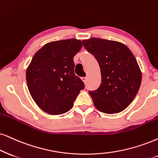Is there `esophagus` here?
Segmentation results:
<instances>
[{"instance_id": "obj_1", "label": "esophagus", "mask_w": 158, "mask_h": 158, "mask_svg": "<svg viewBox=\"0 0 158 158\" xmlns=\"http://www.w3.org/2000/svg\"><path fill=\"white\" fill-rule=\"evenodd\" d=\"M81 79H82V81H84V82L86 83V82H87V77H81Z\"/></svg>"}]
</instances>
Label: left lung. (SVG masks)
<instances>
[{"label":"left lung","mask_w":158,"mask_h":158,"mask_svg":"<svg viewBox=\"0 0 158 158\" xmlns=\"http://www.w3.org/2000/svg\"><path fill=\"white\" fill-rule=\"evenodd\" d=\"M82 44L101 68V85L89 91L95 106L107 114L123 111L135 98L141 82L134 55L118 41L92 38L83 40Z\"/></svg>","instance_id":"8db88e82"}]
</instances>
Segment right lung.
Segmentation results:
<instances>
[{
  "mask_svg": "<svg viewBox=\"0 0 158 158\" xmlns=\"http://www.w3.org/2000/svg\"><path fill=\"white\" fill-rule=\"evenodd\" d=\"M82 47L74 39L49 42L33 56L26 71L32 98L45 112L58 115L73 107L85 84L75 75L73 57Z\"/></svg>",
  "mask_w": 158,
  "mask_h": 158,
  "instance_id": "add662e5",
  "label": "right lung"
}]
</instances>
